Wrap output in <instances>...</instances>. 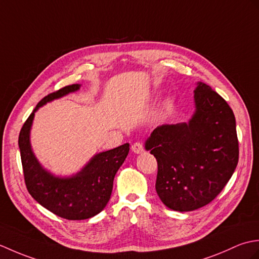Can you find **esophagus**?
Masks as SVG:
<instances>
[{
  "mask_svg": "<svg viewBox=\"0 0 259 259\" xmlns=\"http://www.w3.org/2000/svg\"><path fill=\"white\" fill-rule=\"evenodd\" d=\"M132 151H133L135 154H141L144 152V146H143L141 142H136L132 145Z\"/></svg>",
  "mask_w": 259,
  "mask_h": 259,
  "instance_id": "obj_1",
  "label": "esophagus"
}]
</instances>
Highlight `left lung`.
<instances>
[{"label": "left lung", "mask_w": 259, "mask_h": 259, "mask_svg": "<svg viewBox=\"0 0 259 259\" xmlns=\"http://www.w3.org/2000/svg\"><path fill=\"white\" fill-rule=\"evenodd\" d=\"M188 123L153 131L145 148L157 160L155 188L164 205L191 211L209 204L226 186L238 163L233 110L209 85L197 83Z\"/></svg>", "instance_id": "obj_1"}]
</instances>
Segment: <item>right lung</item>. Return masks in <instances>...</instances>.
Returning a JSON list of instances; mask_svg holds the SVG:
<instances>
[{
	"label": "right lung",
	"mask_w": 259,
	"mask_h": 259,
	"mask_svg": "<svg viewBox=\"0 0 259 259\" xmlns=\"http://www.w3.org/2000/svg\"><path fill=\"white\" fill-rule=\"evenodd\" d=\"M78 89V84H72L43 97L23 124L19 135L23 174L28 193L43 207L68 221L86 220L104 209L111 198L115 174L130 152V144L126 143L97 154L79 173L68 178L55 177L43 169L30 144L34 113L48 102Z\"/></svg>",
	"instance_id": "obj_1"
}]
</instances>
